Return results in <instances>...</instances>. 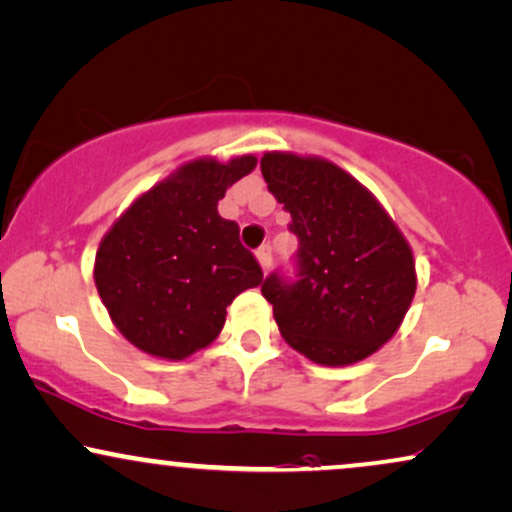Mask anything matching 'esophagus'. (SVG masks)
Instances as JSON below:
<instances>
[{
	"label": "esophagus",
	"instance_id": "obj_1",
	"mask_svg": "<svg viewBox=\"0 0 512 512\" xmlns=\"http://www.w3.org/2000/svg\"><path fill=\"white\" fill-rule=\"evenodd\" d=\"M257 262H260V267L264 269V272L272 267V245H262V248L257 250Z\"/></svg>",
	"mask_w": 512,
	"mask_h": 512
}]
</instances>
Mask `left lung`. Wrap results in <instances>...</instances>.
<instances>
[{
  "label": "left lung",
  "instance_id": "obj_1",
  "mask_svg": "<svg viewBox=\"0 0 512 512\" xmlns=\"http://www.w3.org/2000/svg\"><path fill=\"white\" fill-rule=\"evenodd\" d=\"M260 169L298 236L295 279L274 272L262 283L281 336L326 367L377 353L415 298L408 240L377 197L341 166L267 152Z\"/></svg>",
  "mask_w": 512,
  "mask_h": 512
}]
</instances>
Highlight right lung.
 I'll return each mask as SVG.
<instances>
[{
    "mask_svg": "<svg viewBox=\"0 0 512 512\" xmlns=\"http://www.w3.org/2000/svg\"><path fill=\"white\" fill-rule=\"evenodd\" d=\"M257 166L195 159L140 195L102 238L95 286L109 317L143 353L183 360L209 346L226 307L262 283L238 224L219 217L226 188Z\"/></svg>",
    "mask_w": 512,
    "mask_h": 512,
    "instance_id": "1",
    "label": "right lung"
}]
</instances>
